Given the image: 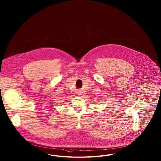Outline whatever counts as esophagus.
Segmentation results:
<instances>
[{"label": "esophagus", "instance_id": "obj_1", "mask_svg": "<svg viewBox=\"0 0 161 161\" xmlns=\"http://www.w3.org/2000/svg\"><path fill=\"white\" fill-rule=\"evenodd\" d=\"M78 93V95H81V93H80V92H78L77 93Z\"/></svg>", "mask_w": 161, "mask_h": 161}]
</instances>
